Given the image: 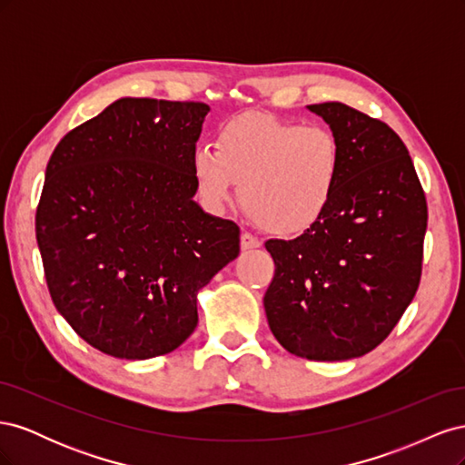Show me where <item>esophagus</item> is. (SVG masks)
<instances>
[{"label": "esophagus", "mask_w": 465, "mask_h": 465, "mask_svg": "<svg viewBox=\"0 0 465 465\" xmlns=\"http://www.w3.org/2000/svg\"><path fill=\"white\" fill-rule=\"evenodd\" d=\"M262 246V241L258 236H254L252 232H242L241 234V248L242 250H252V248H258Z\"/></svg>", "instance_id": "esophagus-1"}]
</instances>
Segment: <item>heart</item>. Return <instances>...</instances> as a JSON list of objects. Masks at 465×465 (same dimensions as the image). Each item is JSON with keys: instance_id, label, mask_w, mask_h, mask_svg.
Instances as JSON below:
<instances>
[{"instance_id": "b5f03b06", "label": "heart", "mask_w": 465, "mask_h": 465, "mask_svg": "<svg viewBox=\"0 0 465 465\" xmlns=\"http://www.w3.org/2000/svg\"><path fill=\"white\" fill-rule=\"evenodd\" d=\"M192 171L205 202L221 207L242 182L241 202L262 229L306 232L326 215L343 176V149L323 125L244 112L221 125L215 145H200Z\"/></svg>"}]
</instances>
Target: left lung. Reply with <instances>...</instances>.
Here are the masks:
<instances>
[{
    "label": "left lung",
    "mask_w": 465,
    "mask_h": 465,
    "mask_svg": "<svg viewBox=\"0 0 465 465\" xmlns=\"http://www.w3.org/2000/svg\"><path fill=\"white\" fill-rule=\"evenodd\" d=\"M343 149L331 207L294 241H267L275 275L263 306L275 340L311 361L362 357L413 301L423 272L427 198L405 143L343 103L308 106Z\"/></svg>",
    "instance_id": "left-lung-1"
}]
</instances>
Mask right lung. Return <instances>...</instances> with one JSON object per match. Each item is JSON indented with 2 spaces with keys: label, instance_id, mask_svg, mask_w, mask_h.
<instances>
[{
  "label": "right lung",
  "instance_id": "obj_1",
  "mask_svg": "<svg viewBox=\"0 0 465 465\" xmlns=\"http://www.w3.org/2000/svg\"><path fill=\"white\" fill-rule=\"evenodd\" d=\"M205 103L120 98L55 145L36 207L54 306L89 345L143 361L198 326V299L241 229L192 198Z\"/></svg>",
  "mask_w": 465,
  "mask_h": 465
}]
</instances>
